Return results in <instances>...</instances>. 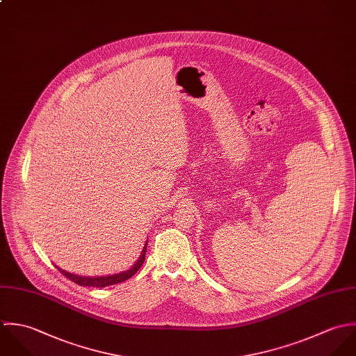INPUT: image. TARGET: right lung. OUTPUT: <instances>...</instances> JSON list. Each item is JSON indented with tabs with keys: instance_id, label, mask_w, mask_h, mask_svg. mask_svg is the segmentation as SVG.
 Returning a JSON list of instances; mask_svg holds the SVG:
<instances>
[{
	"instance_id": "add662e5",
	"label": "right lung",
	"mask_w": 356,
	"mask_h": 356,
	"mask_svg": "<svg viewBox=\"0 0 356 356\" xmlns=\"http://www.w3.org/2000/svg\"><path fill=\"white\" fill-rule=\"evenodd\" d=\"M145 249H147V241L143 246L142 253H140V257L138 259V261L132 266V268L127 270V271H122L120 274H113V275H106V277H83V275H76V274H72L69 271H65L62 268H59L56 266V268L63 274L66 275L69 280H72V282L79 284V286H92V287H106V286H111V284H121L129 278H132L138 271L139 268L142 267L143 263H144V257H145Z\"/></svg>"
}]
</instances>
